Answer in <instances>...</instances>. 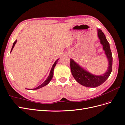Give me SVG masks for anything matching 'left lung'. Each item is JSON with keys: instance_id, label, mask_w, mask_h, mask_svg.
<instances>
[{"instance_id": "8db88e82", "label": "left lung", "mask_w": 125, "mask_h": 125, "mask_svg": "<svg viewBox=\"0 0 125 125\" xmlns=\"http://www.w3.org/2000/svg\"><path fill=\"white\" fill-rule=\"evenodd\" d=\"M98 37L100 40V44L103 46V49L108 60V70L104 74L97 76L93 75L84 70L79 64L71 59L70 65L72 75L77 82L86 87H96L105 81L111 73L112 70V55L110 45L104 33L100 29H97Z\"/></svg>"}]
</instances>
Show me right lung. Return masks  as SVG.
<instances>
[{
  "mask_svg": "<svg viewBox=\"0 0 125 125\" xmlns=\"http://www.w3.org/2000/svg\"><path fill=\"white\" fill-rule=\"evenodd\" d=\"M16 42H17V40H16V41L14 42L13 45V46H12V49H11V52L12 51V50H13L14 47V46H15V44H16ZM58 60H59V59L57 60L56 61H55V62H54V63L53 64V65H52V70H51V71H50V72L49 75L48 76V77H47V79H46V80L42 84H41V85H40L38 86V87H35V88H34V89H30V90H34L39 89L41 88V87H43V86H45V85H47V84L49 83V82L51 81V80H52V77H53V75L54 68L55 66L56 65V64H57V62H58L57 61H58Z\"/></svg>",
  "mask_w": 125,
  "mask_h": 125,
  "instance_id": "obj_1",
  "label": "right lung"
}]
</instances>
